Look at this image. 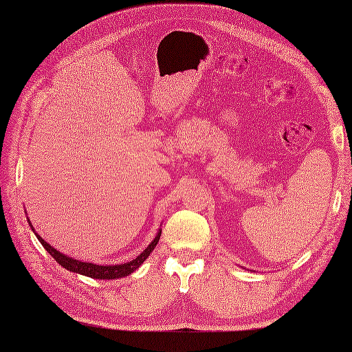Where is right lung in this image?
<instances>
[{
  "instance_id": "add662e5",
  "label": "right lung",
  "mask_w": 352,
  "mask_h": 352,
  "mask_svg": "<svg viewBox=\"0 0 352 352\" xmlns=\"http://www.w3.org/2000/svg\"><path fill=\"white\" fill-rule=\"evenodd\" d=\"M30 226H32V223H30ZM36 236H37V239H39V242L42 243L43 248L47 250L51 254V256L56 258V261H57L58 265H62L65 269H68V271L77 272V274H81V275L92 276V278H98V280L122 278V276H126V275H130L131 272H134L142 263H144L149 254L153 252L157 242H159V239H160V233H159V234L155 236L153 243L149 245L146 250H144V252L139 254L136 258L129 261V263L115 265V266H101V265H94V263H85V261H80V260H76V258H72V257L65 256V254L58 252L57 250L52 248L50 243L45 242L39 234H36Z\"/></svg>"
}]
</instances>
